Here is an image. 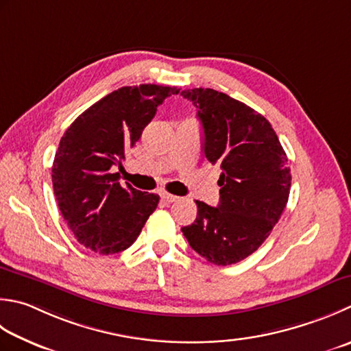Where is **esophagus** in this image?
Returning a JSON list of instances; mask_svg holds the SVG:
<instances>
[{"label": "esophagus", "instance_id": "obj_1", "mask_svg": "<svg viewBox=\"0 0 351 351\" xmlns=\"http://www.w3.org/2000/svg\"><path fill=\"white\" fill-rule=\"evenodd\" d=\"M161 197H162V201H166V202H176L178 199V196H175V195H170V193H166V191H164V193H161Z\"/></svg>", "mask_w": 351, "mask_h": 351}]
</instances>
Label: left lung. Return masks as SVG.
Returning <instances> with one entry per match:
<instances>
[{
    "label": "left lung",
    "instance_id": "obj_1",
    "mask_svg": "<svg viewBox=\"0 0 351 351\" xmlns=\"http://www.w3.org/2000/svg\"><path fill=\"white\" fill-rule=\"evenodd\" d=\"M181 95L197 108L205 158L222 169L219 205L196 201V221L181 231L207 262L234 265L258 250L286 208L287 156L271 123L245 103L211 88Z\"/></svg>",
    "mask_w": 351,
    "mask_h": 351
}]
</instances>
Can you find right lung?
<instances>
[{
	"label": "right lung",
	"mask_w": 351,
	"mask_h": 351,
	"mask_svg": "<svg viewBox=\"0 0 351 351\" xmlns=\"http://www.w3.org/2000/svg\"><path fill=\"white\" fill-rule=\"evenodd\" d=\"M180 89L123 86L95 101L60 138L51 169L59 210L80 245L103 256L128 250L160 196L119 182L114 167L140 140L156 108Z\"/></svg>",
	"instance_id": "1"
}]
</instances>
